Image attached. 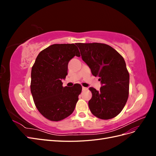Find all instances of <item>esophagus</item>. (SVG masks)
I'll list each match as a JSON object with an SVG mask.
<instances>
[{"label":"esophagus","instance_id":"obj_1","mask_svg":"<svg viewBox=\"0 0 156 156\" xmlns=\"http://www.w3.org/2000/svg\"><path fill=\"white\" fill-rule=\"evenodd\" d=\"M82 89H83V90H88V88L87 87H82Z\"/></svg>","mask_w":156,"mask_h":156}]
</instances>
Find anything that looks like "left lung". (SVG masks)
<instances>
[{
    "label": "left lung",
    "instance_id": "1",
    "mask_svg": "<svg viewBox=\"0 0 156 156\" xmlns=\"http://www.w3.org/2000/svg\"><path fill=\"white\" fill-rule=\"evenodd\" d=\"M83 60L101 83L100 90L92 87L88 101L92 114L103 120L111 119L122 111L129 95V74L124 58L104 44L78 43Z\"/></svg>",
    "mask_w": 156,
    "mask_h": 156
}]
</instances>
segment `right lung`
Segmentation results:
<instances>
[{"label":"right lung","instance_id":"right-lung-1","mask_svg":"<svg viewBox=\"0 0 156 156\" xmlns=\"http://www.w3.org/2000/svg\"><path fill=\"white\" fill-rule=\"evenodd\" d=\"M77 44H53L37 55L31 71L30 91L37 110L47 119L60 121L73 112L82 87H62L69 61L80 56Z\"/></svg>","mask_w":156,"mask_h":156}]
</instances>
